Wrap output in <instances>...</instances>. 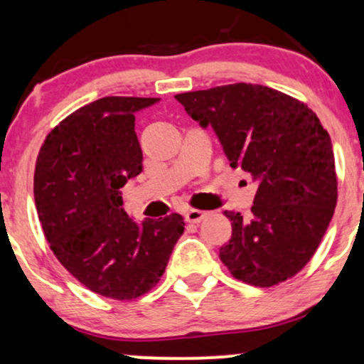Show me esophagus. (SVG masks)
Returning a JSON list of instances; mask_svg holds the SVG:
<instances>
[{
    "label": "esophagus",
    "mask_w": 364,
    "mask_h": 364,
    "mask_svg": "<svg viewBox=\"0 0 364 364\" xmlns=\"http://www.w3.org/2000/svg\"><path fill=\"white\" fill-rule=\"evenodd\" d=\"M207 217V212L203 210H196V208H190V210L185 212V220L186 223H193L198 224L200 220H203Z\"/></svg>",
    "instance_id": "34e87169"
}]
</instances>
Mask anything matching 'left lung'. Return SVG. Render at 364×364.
<instances>
[{"label":"left lung","instance_id":"left-lung-1","mask_svg":"<svg viewBox=\"0 0 364 364\" xmlns=\"http://www.w3.org/2000/svg\"><path fill=\"white\" fill-rule=\"evenodd\" d=\"M191 119L210 127L232 169L258 185L252 215L225 210L229 243L219 258L232 277L270 287L310 262L337 203L327 129L306 104L270 87L232 83L174 95Z\"/></svg>","mask_w":364,"mask_h":364}]
</instances>
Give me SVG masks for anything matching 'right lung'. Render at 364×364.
Returning <instances> with one entry per match:
<instances>
[{"instance_id": "add662e5", "label": "right lung", "mask_w": 364, "mask_h": 364, "mask_svg": "<svg viewBox=\"0 0 364 364\" xmlns=\"http://www.w3.org/2000/svg\"><path fill=\"white\" fill-rule=\"evenodd\" d=\"M154 97H102L63 119L37 157L34 198L49 246L97 294L133 299L161 281L185 231L179 214L136 223L121 188L141 173L135 114Z\"/></svg>"}]
</instances>
